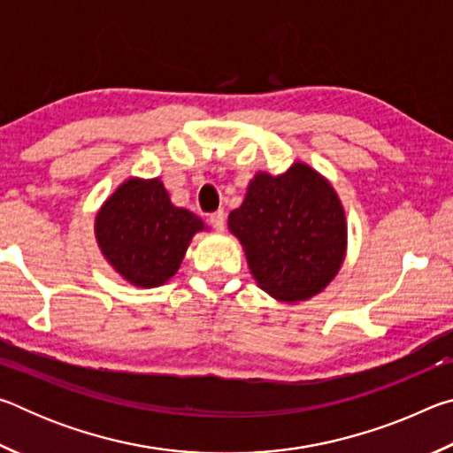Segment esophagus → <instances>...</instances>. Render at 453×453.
I'll list each match as a JSON object with an SVG mask.
<instances>
[{"label":"esophagus","mask_w":453,"mask_h":453,"mask_svg":"<svg viewBox=\"0 0 453 453\" xmlns=\"http://www.w3.org/2000/svg\"><path fill=\"white\" fill-rule=\"evenodd\" d=\"M210 224H211L213 229H218V232H221V229H224V226H226V213H224V210L213 211L211 216H210Z\"/></svg>","instance_id":"34e87169"}]
</instances>
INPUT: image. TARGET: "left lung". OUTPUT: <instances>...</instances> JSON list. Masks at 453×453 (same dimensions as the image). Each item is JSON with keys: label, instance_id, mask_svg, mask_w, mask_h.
Returning a JSON list of instances; mask_svg holds the SVG:
<instances>
[{"label": "left lung", "instance_id": "left-lung-1", "mask_svg": "<svg viewBox=\"0 0 453 453\" xmlns=\"http://www.w3.org/2000/svg\"><path fill=\"white\" fill-rule=\"evenodd\" d=\"M227 226L248 256L259 288L281 302L324 289L346 254V216L334 188L305 164L257 173Z\"/></svg>", "mask_w": 453, "mask_h": 453}]
</instances>
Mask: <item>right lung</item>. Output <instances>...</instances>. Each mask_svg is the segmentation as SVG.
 Here are the masks:
<instances>
[{
	"instance_id": "1",
	"label": "right lung",
	"mask_w": 453,
	"mask_h": 453,
	"mask_svg": "<svg viewBox=\"0 0 453 453\" xmlns=\"http://www.w3.org/2000/svg\"><path fill=\"white\" fill-rule=\"evenodd\" d=\"M199 229L203 221L175 208L159 180H127L96 219V237L107 262L142 288L162 286L178 272Z\"/></svg>"
}]
</instances>
